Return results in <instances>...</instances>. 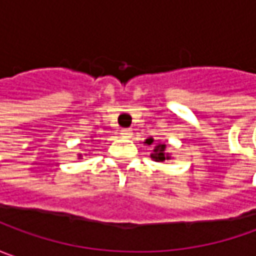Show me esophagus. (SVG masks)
I'll return each instance as SVG.
<instances>
[{"label": "esophagus", "mask_w": 256, "mask_h": 256, "mask_svg": "<svg viewBox=\"0 0 256 256\" xmlns=\"http://www.w3.org/2000/svg\"><path fill=\"white\" fill-rule=\"evenodd\" d=\"M121 135H122L124 138H131V136H132V130H130V128H124L122 131H121Z\"/></svg>", "instance_id": "esophagus-1"}]
</instances>
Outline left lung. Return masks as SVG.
I'll return each mask as SVG.
<instances>
[{
    "instance_id": "obj_1",
    "label": "left lung",
    "mask_w": 256,
    "mask_h": 256,
    "mask_svg": "<svg viewBox=\"0 0 256 256\" xmlns=\"http://www.w3.org/2000/svg\"><path fill=\"white\" fill-rule=\"evenodd\" d=\"M154 142L152 138H148L145 144L146 145H151ZM151 158H152L154 161H156V162H162L165 160H170L171 156L168 155V154L165 152V144H156L155 145V148H154V152L151 154Z\"/></svg>"
}]
</instances>
